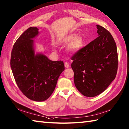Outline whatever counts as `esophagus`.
Masks as SVG:
<instances>
[{
	"label": "esophagus",
	"mask_w": 129,
	"mask_h": 129,
	"mask_svg": "<svg viewBox=\"0 0 129 129\" xmlns=\"http://www.w3.org/2000/svg\"><path fill=\"white\" fill-rule=\"evenodd\" d=\"M64 65H65V67L66 68H69V67H70L69 64V63H68L67 62H65V63H64Z\"/></svg>",
	"instance_id": "esophagus-1"
}]
</instances>
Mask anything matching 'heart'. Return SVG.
Wrapping results in <instances>:
<instances>
[{"mask_svg": "<svg viewBox=\"0 0 129 129\" xmlns=\"http://www.w3.org/2000/svg\"><path fill=\"white\" fill-rule=\"evenodd\" d=\"M72 42L73 43L69 48V51L71 53H76L82 48L83 40L82 37H77L76 34H72L62 39L60 41V43L64 44L71 43Z\"/></svg>", "mask_w": 129, "mask_h": 129, "instance_id": "heart-1", "label": "heart"}]
</instances>
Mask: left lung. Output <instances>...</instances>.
Here are the masks:
<instances>
[{
	"label": "left lung",
	"instance_id": "obj_1",
	"mask_svg": "<svg viewBox=\"0 0 129 129\" xmlns=\"http://www.w3.org/2000/svg\"><path fill=\"white\" fill-rule=\"evenodd\" d=\"M96 26L98 37L72 58L75 85L86 97H95L105 91L115 79L118 69L115 41L105 28Z\"/></svg>",
	"mask_w": 129,
	"mask_h": 129
}]
</instances>
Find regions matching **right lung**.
I'll return each instance as SVG.
<instances>
[{
  "label": "right lung",
  "instance_id": "obj_1",
  "mask_svg": "<svg viewBox=\"0 0 129 129\" xmlns=\"http://www.w3.org/2000/svg\"><path fill=\"white\" fill-rule=\"evenodd\" d=\"M37 27L24 32L11 51L10 67L19 88L29 100L42 102L48 98L65 69L62 61H52L36 52L34 39L40 34Z\"/></svg>",
  "mask_w": 129,
  "mask_h": 129
}]
</instances>
